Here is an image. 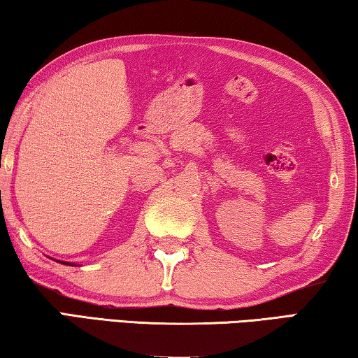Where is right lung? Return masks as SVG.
<instances>
[{"instance_id":"obj_1","label":"right lung","mask_w":358,"mask_h":358,"mask_svg":"<svg viewBox=\"0 0 358 358\" xmlns=\"http://www.w3.org/2000/svg\"><path fill=\"white\" fill-rule=\"evenodd\" d=\"M62 264H64V265H71V264H68V262H62Z\"/></svg>"}]
</instances>
